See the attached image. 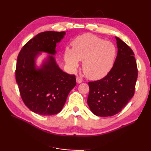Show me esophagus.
I'll use <instances>...</instances> for the list:
<instances>
[{"instance_id":"obj_1","label":"esophagus","mask_w":151,"mask_h":151,"mask_svg":"<svg viewBox=\"0 0 151 151\" xmlns=\"http://www.w3.org/2000/svg\"><path fill=\"white\" fill-rule=\"evenodd\" d=\"M82 82V80L81 78L76 77V83H77V84H81Z\"/></svg>"}]
</instances>
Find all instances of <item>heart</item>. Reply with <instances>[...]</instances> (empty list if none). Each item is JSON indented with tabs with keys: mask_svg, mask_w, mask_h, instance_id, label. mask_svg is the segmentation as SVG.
Here are the masks:
<instances>
[{
	"mask_svg": "<svg viewBox=\"0 0 151 151\" xmlns=\"http://www.w3.org/2000/svg\"><path fill=\"white\" fill-rule=\"evenodd\" d=\"M73 49L65 48L64 59L69 69L74 71L83 61L82 70L91 80H99L106 76L113 67L117 50L110 41H105L90 34L75 38Z\"/></svg>",
	"mask_w": 151,
	"mask_h": 151,
	"instance_id": "heart-1",
	"label": "heart"
}]
</instances>
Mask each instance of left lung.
<instances>
[{
  "mask_svg": "<svg viewBox=\"0 0 151 151\" xmlns=\"http://www.w3.org/2000/svg\"><path fill=\"white\" fill-rule=\"evenodd\" d=\"M113 67L104 78L88 83V104L93 114L108 117L118 114L134 95L137 68L132 50L119 38Z\"/></svg>",
  "mask_w": 151,
  "mask_h": 151,
  "instance_id": "left-lung-1",
  "label": "left lung"
}]
</instances>
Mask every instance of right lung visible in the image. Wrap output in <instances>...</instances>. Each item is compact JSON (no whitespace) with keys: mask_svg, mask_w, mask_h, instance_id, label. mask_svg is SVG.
Instances as JSON below:
<instances>
[{"mask_svg":"<svg viewBox=\"0 0 151 151\" xmlns=\"http://www.w3.org/2000/svg\"><path fill=\"white\" fill-rule=\"evenodd\" d=\"M65 34L54 31L38 34L24 45L18 55L16 82L24 103L36 114L52 115L59 113L76 84L75 75L63 72L54 56L56 44ZM41 52L50 55L37 68L35 61Z\"/></svg>","mask_w":151,"mask_h":151,"instance_id":"obj_1","label":"right lung"}]
</instances>
